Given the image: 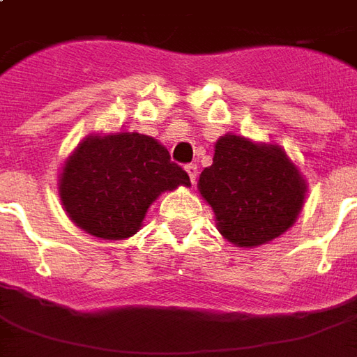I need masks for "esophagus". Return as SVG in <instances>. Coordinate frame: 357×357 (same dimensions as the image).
<instances>
[{"label": "esophagus", "instance_id": "esophagus-1", "mask_svg": "<svg viewBox=\"0 0 357 357\" xmlns=\"http://www.w3.org/2000/svg\"><path fill=\"white\" fill-rule=\"evenodd\" d=\"M185 172L189 174L191 183H195V181H197V176H199V166H197V164H187Z\"/></svg>", "mask_w": 357, "mask_h": 357}]
</instances>
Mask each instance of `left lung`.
Instances as JSON below:
<instances>
[{
	"instance_id": "obj_1",
	"label": "left lung",
	"mask_w": 357,
	"mask_h": 357,
	"mask_svg": "<svg viewBox=\"0 0 357 357\" xmlns=\"http://www.w3.org/2000/svg\"><path fill=\"white\" fill-rule=\"evenodd\" d=\"M199 191L225 239L255 248L296 222L306 181L279 145L227 133L216 141L214 160L202 170Z\"/></svg>"
}]
</instances>
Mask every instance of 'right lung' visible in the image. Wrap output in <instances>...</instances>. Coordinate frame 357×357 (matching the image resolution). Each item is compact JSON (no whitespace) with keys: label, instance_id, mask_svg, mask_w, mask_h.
<instances>
[{"label":"right lung","instance_id":"right-lung-1","mask_svg":"<svg viewBox=\"0 0 357 357\" xmlns=\"http://www.w3.org/2000/svg\"><path fill=\"white\" fill-rule=\"evenodd\" d=\"M191 185L168 149L137 132L88 135L66 158L59 197L66 214L93 237L120 241L143 224L164 191Z\"/></svg>","mask_w":357,"mask_h":357}]
</instances>
